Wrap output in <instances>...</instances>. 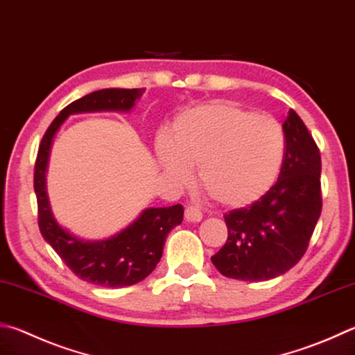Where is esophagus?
I'll return each mask as SVG.
<instances>
[{"mask_svg":"<svg viewBox=\"0 0 355 355\" xmlns=\"http://www.w3.org/2000/svg\"><path fill=\"white\" fill-rule=\"evenodd\" d=\"M184 218L188 222H192V223H197L203 218V214L200 212L197 208H194V206H188V208L184 209Z\"/></svg>","mask_w":355,"mask_h":355,"instance_id":"obj_1","label":"esophagus"}]
</instances>
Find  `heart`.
<instances>
[{
	"instance_id": "obj_1",
	"label": "heart",
	"mask_w": 355,
	"mask_h": 355,
	"mask_svg": "<svg viewBox=\"0 0 355 355\" xmlns=\"http://www.w3.org/2000/svg\"><path fill=\"white\" fill-rule=\"evenodd\" d=\"M286 153L281 124L225 101L183 112L171 138L161 135L155 157L173 184L189 182L197 167L198 184L225 208H243L273 188Z\"/></svg>"
}]
</instances>
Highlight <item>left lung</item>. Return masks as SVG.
<instances>
[{
    "mask_svg": "<svg viewBox=\"0 0 355 355\" xmlns=\"http://www.w3.org/2000/svg\"><path fill=\"white\" fill-rule=\"evenodd\" d=\"M286 155L278 182L247 208L225 214L227 243L211 257L223 276L268 281L304 256L321 214V158L301 118L288 110L282 124Z\"/></svg>",
    "mask_w": 355,
    "mask_h": 355,
    "instance_id": "8db88e82",
    "label": "left lung"
}]
</instances>
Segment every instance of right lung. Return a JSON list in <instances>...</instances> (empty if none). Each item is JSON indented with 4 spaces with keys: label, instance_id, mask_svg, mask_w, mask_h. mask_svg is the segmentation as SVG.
Segmentation results:
<instances>
[{
    "label": "right lung",
    "instance_id": "1",
    "mask_svg": "<svg viewBox=\"0 0 355 355\" xmlns=\"http://www.w3.org/2000/svg\"><path fill=\"white\" fill-rule=\"evenodd\" d=\"M144 88H105L71 102L44 133L35 161L34 191L43 239L80 279L104 287H127L147 278L163 256L167 234L182 223L183 206L146 208L119 233L102 241H85L57 222L46 192V171L54 137L71 114L124 112L135 107Z\"/></svg>",
    "mask_w": 355,
    "mask_h": 355
}]
</instances>
